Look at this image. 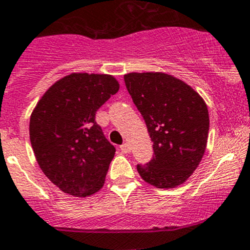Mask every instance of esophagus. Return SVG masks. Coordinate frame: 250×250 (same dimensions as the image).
Here are the masks:
<instances>
[{"label":"esophagus","mask_w":250,"mask_h":250,"mask_svg":"<svg viewBox=\"0 0 250 250\" xmlns=\"http://www.w3.org/2000/svg\"><path fill=\"white\" fill-rule=\"evenodd\" d=\"M121 151H122L123 154H129V152H130V145L128 144V143H125L123 145H121Z\"/></svg>","instance_id":"1"}]
</instances>
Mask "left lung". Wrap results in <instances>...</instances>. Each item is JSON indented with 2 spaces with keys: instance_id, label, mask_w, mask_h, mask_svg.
<instances>
[{
  "instance_id": "8db88e82",
  "label": "left lung",
  "mask_w": 250,
  "mask_h": 250,
  "mask_svg": "<svg viewBox=\"0 0 250 250\" xmlns=\"http://www.w3.org/2000/svg\"><path fill=\"white\" fill-rule=\"evenodd\" d=\"M125 82L154 147L152 159L138 165V172L156 188H176L204 156L209 135L207 104L192 86L162 72H132L125 74Z\"/></svg>"
}]
</instances>
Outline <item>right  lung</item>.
<instances>
[{"label":"right lung","instance_id":"obj_1","mask_svg":"<svg viewBox=\"0 0 250 250\" xmlns=\"http://www.w3.org/2000/svg\"><path fill=\"white\" fill-rule=\"evenodd\" d=\"M118 89L110 74L72 73L52 84L31 112L35 159L63 193L85 198L103 188L116 149L95 113Z\"/></svg>","mask_w":250,"mask_h":250}]
</instances>
